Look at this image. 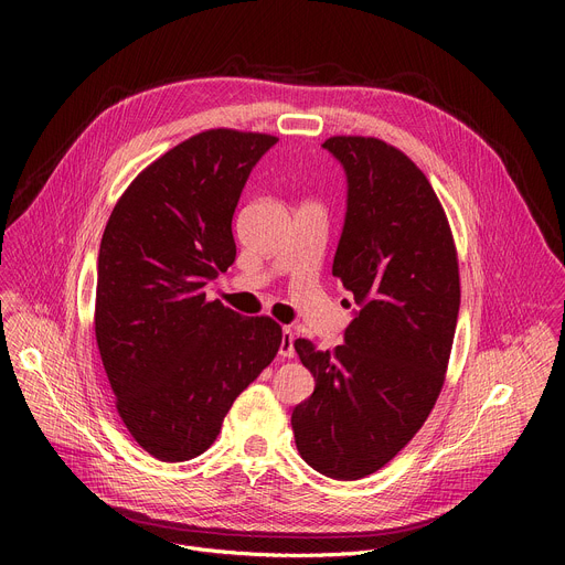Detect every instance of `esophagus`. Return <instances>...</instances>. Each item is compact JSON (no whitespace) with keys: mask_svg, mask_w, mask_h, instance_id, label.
I'll return each mask as SVG.
<instances>
[{"mask_svg":"<svg viewBox=\"0 0 565 565\" xmlns=\"http://www.w3.org/2000/svg\"><path fill=\"white\" fill-rule=\"evenodd\" d=\"M292 342H295L292 331H290V329H284V331H281V344H279V355H281V358H295V347H292Z\"/></svg>","mask_w":565,"mask_h":565,"instance_id":"1","label":"esophagus"}]
</instances>
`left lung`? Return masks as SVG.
Returning <instances> with one entry per match:
<instances>
[{
	"label": "left lung",
	"mask_w": 565,
	"mask_h": 565,
	"mask_svg": "<svg viewBox=\"0 0 565 565\" xmlns=\"http://www.w3.org/2000/svg\"><path fill=\"white\" fill-rule=\"evenodd\" d=\"M347 174L333 277L353 292L344 344L295 340L315 391L292 412L301 458L335 480L384 467L427 420L445 382L460 281L451 230L427 177L377 138L324 145Z\"/></svg>",
	"instance_id": "obj_1"
}]
</instances>
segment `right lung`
<instances>
[{"instance_id": "obj_1", "label": "right lung", "mask_w": 565, "mask_h": 565, "mask_svg": "<svg viewBox=\"0 0 565 565\" xmlns=\"http://www.w3.org/2000/svg\"><path fill=\"white\" fill-rule=\"evenodd\" d=\"M275 142L234 129L196 134L136 177L105 227L96 340L125 427L158 460L203 454L279 351L277 321L205 299L234 264L238 196Z\"/></svg>"}]
</instances>
